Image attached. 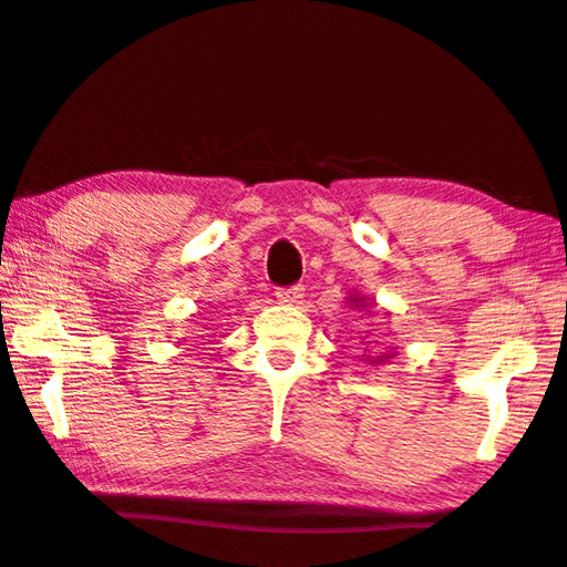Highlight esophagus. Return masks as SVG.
<instances>
[{
    "mask_svg": "<svg viewBox=\"0 0 567 567\" xmlns=\"http://www.w3.org/2000/svg\"><path fill=\"white\" fill-rule=\"evenodd\" d=\"M275 296L279 303L296 306V303H300V298H303V288H300V285H292V288H279Z\"/></svg>",
    "mask_w": 567,
    "mask_h": 567,
    "instance_id": "1",
    "label": "esophagus"
}]
</instances>
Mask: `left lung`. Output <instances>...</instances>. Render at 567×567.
Wrapping results in <instances>:
<instances>
[{
    "instance_id": "8db88e82",
    "label": "left lung",
    "mask_w": 567,
    "mask_h": 567,
    "mask_svg": "<svg viewBox=\"0 0 567 567\" xmlns=\"http://www.w3.org/2000/svg\"><path fill=\"white\" fill-rule=\"evenodd\" d=\"M347 303L350 306H354V308H368L371 306V300H368L365 296H358V292H350V296H347ZM389 358H394V352H383V354H362V360L368 362V365H383V362H386Z\"/></svg>"
}]
</instances>
